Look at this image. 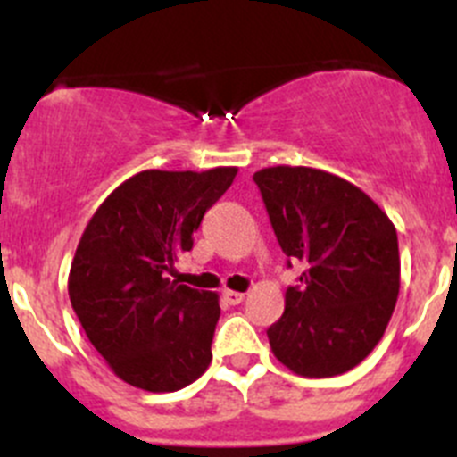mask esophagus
<instances>
[{"label":"esophagus","instance_id":"esophagus-1","mask_svg":"<svg viewBox=\"0 0 457 457\" xmlns=\"http://www.w3.org/2000/svg\"><path fill=\"white\" fill-rule=\"evenodd\" d=\"M243 298H245V294L234 292V289H225L223 292V301L228 303V305H238V303H243Z\"/></svg>","mask_w":457,"mask_h":457}]
</instances>
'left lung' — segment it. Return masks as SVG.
<instances>
[{
  "mask_svg": "<svg viewBox=\"0 0 457 457\" xmlns=\"http://www.w3.org/2000/svg\"><path fill=\"white\" fill-rule=\"evenodd\" d=\"M254 181L283 252L305 265L267 329L271 352L305 378L353 370L380 343L398 301L394 223L361 187L325 170L274 165Z\"/></svg>",
  "mask_w": 457,
  "mask_h": 457,
  "instance_id": "1",
  "label": "left lung"
}]
</instances>
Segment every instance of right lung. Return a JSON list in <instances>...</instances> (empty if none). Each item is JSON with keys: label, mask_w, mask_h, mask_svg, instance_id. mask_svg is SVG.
<instances>
[{"label": "right lung", "mask_w": 457, "mask_h": 457, "mask_svg": "<svg viewBox=\"0 0 457 457\" xmlns=\"http://www.w3.org/2000/svg\"><path fill=\"white\" fill-rule=\"evenodd\" d=\"M237 172L143 170L96 207L81 234L68 276L72 310L114 376L137 389L179 391L210 367L219 294L168 274Z\"/></svg>", "instance_id": "1"}]
</instances>
